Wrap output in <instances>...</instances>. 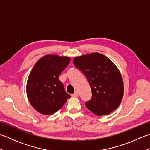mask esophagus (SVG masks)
Masks as SVG:
<instances>
[{"instance_id":"34e87169","label":"esophagus","mask_w":150,"mask_h":150,"mask_svg":"<svg viewBox=\"0 0 150 150\" xmlns=\"http://www.w3.org/2000/svg\"><path fill=\"white\" fill-rule=\"evenodd\" d=\"M78 95H79L78 92H77V91H75L74 93L71 95V96H72V97H78Z\"/></svg>"}]
</instances>
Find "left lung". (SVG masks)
<instances>
[{
	"label": "left lung",
	"mask_w": 150,
	"mask_h": 150,
	"mask_svg": "<svg viewBox=\"0 0 150 150\" xmlns=\"http://www.w3.org/2000/svg\"><path fill=\"white\" fill-rule=\"evenodd\" d=\"M73 64L86 77L91 90V98L85 105L98 116L115 110L122 99V76L114 63L98 53L87 54L73 59Z\"/></svg>",
	"instance_id": "left-lung-1"
}]
</instances>
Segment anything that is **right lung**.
I'll use <instances>...</instances> for the list:
<instances>
[{
    "instance_id": "obj_1",
    "label": "right lung",
    "mask_w": 150,
    "mask_h": 150,
    "mask_svg": "<svg viewBox=\"0 0 150 150\" xmlns=\"http://www.w3.org/2000/svg\"><path fill=\"white\" fill-rule=\"evenodd\" d=\"M69 61V57L47 55L33 66L26 91L30 104L38 112L46 115L55 113L70 97L59 78Z\"/></svg>"
}]
</instances>
